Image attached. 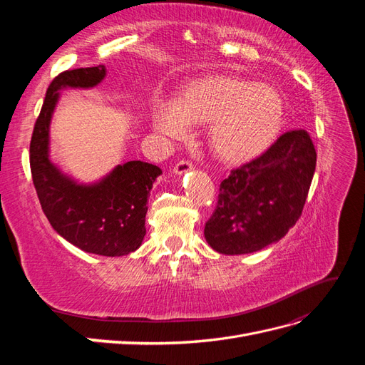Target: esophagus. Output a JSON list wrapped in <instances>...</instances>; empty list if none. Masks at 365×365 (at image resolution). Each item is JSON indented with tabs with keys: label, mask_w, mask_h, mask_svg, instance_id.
<instances>
[{
	"label": "esophagus",
	"mask_w": 365,
	"mask_h": 365,
	"mask_svg": "<svg viewBox=\"0 0 365 365\" xmlns=\"http://www.w3.org/2000/svg\"><path fill=\"white\" fill-rule=\"evenodd\" d=\"M192 169H193L192 163H189V161H180V163L176 164L175 168H173V173L181 176V175H184V173H187V172H190Z\"/></svg>",
	"instance_id": "esophagus-1"
}]
</instances>
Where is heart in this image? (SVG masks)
<instances>
[{
  "instance_id": "obj_1",
  "label": "heart",
  "mask_w": 365,
  "mask_h": 365,
  "mask_svg": "<svg viewBox=\"0 0 365 365\" xmlns=\"http://www.w3.org/2000/svg\"><path fill=\"white\" fill-rule=\"evenodd\" d=\"M284 101L268 83L237 76L210 74L187 82L175 102L157 101L153 128L170 140H184L190 126H208V148L228 164H244L263 153L280 135Z\"/></svg>"
}]
</instances>
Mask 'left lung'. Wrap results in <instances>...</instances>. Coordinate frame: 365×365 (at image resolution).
<instances>
[{"label": "left lung", "mask_w": 365, "mask_h": 365, "mask_svg": "<svg viewBox=\"0 0 365 365\" xmlns=\"http://www.w3.org/2000/svg\"><path fill=\"white\" fill-rule=\"evenodd\" d=\"M317 164L304 129L284 132L254 161L231 172L219 189L204 236L227 256L256 252L277 244L303 212Z\"/></svg>", "instance_id": "8db88e82"}]
</instances>
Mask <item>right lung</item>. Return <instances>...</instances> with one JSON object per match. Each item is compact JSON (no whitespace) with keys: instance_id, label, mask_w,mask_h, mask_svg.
Masks as SVG:
<instances>
[{"instance_id":"right-lung-1","label":"right lung","mask_w":365,"mask_h":365,"mask_svg":"<svg viewBox=\"0 0 365 365\" xmlns=\"http://www.w3.org/2000/svg\"><path fill=\"white\" fill-rule=\"evenodd\" d=\"M106 67L61 73L43 101L30 143V169L41 207L50 225L71 245L105 257L137 251L146 236L148 197L163 173L145 161L117 164L102 178L83 182L63 172L50 157V126L63 90H91Z\"/></svg>"}]
</instances>
